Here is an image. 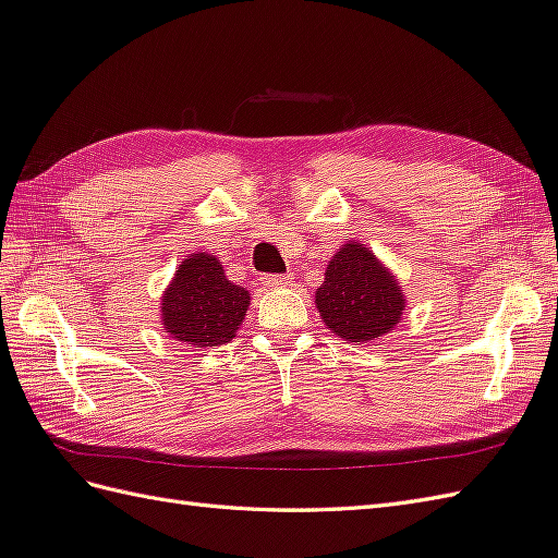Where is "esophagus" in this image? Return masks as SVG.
Instances as JSON below:
<instances>
[{
  "label": "esophagus",
  "instance_id": "obj_1",
  "mask_svg": "<svg viewBox=\"0 0 558 558\" xmlns=\"http://www.w3.org/2000/svg\"><path fill=\"white\" fill-rule=\"evenodd\" d=\"M259 280L266 284V288H282V284H290L292 282V276L290 274H282V276L264 274Z\"/></svg>",
  "mask_w": 558,
  "mask_h": 558
}]
</instances>
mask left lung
<instances>
[{
  "instance_id": "1",
  "label": "left lung",
  "mask_w": 558,
  "mask_h": 558,
  "mask_svg": "<svg viewBox=\"0 0 558 558\" xmlns=\"http://www.w3.org/2000/svg\"><path fill=\"white\" fill-rule=\"evenodd\" d=\"M316 304L337 337L367 344L401 320L405 299L401 284L373 252L359 242H347L327 264Z\"/></svg>"
}]
</instances>
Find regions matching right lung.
<instances>
[{
    "instance_id": "add662e5",
    "label": "right lung",
    "mask_w": 558,
    "mask_h": 558,
    "mask_svg": "<svg viewBox=\"0 0 558 558\" xmlns=\"http://www.w3.org/2000/svg\"><path fill=\"white\" fill-rule=\"evenodd\" d=\"M247 306V290L228 280L211 254H193L165 292L162 323L177 341L199 349L217 347L235 337Z\"/></svg>"
}]
</instances>
